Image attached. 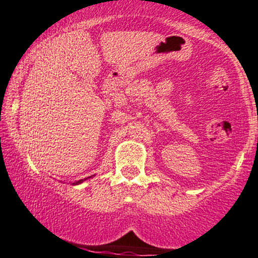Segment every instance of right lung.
Instances as JSON below:
<instances>
[{"label": "right lung", "mask_w": 258, "mask_h": 258, "mask_svg": "<svg viewBox=\"0 0 258 258\" xmlns=\"http://www.w3.org/2000/svg\"><path fill=\"white\" fill-rule=\"evenodd\" d=\"M90 177L92 176H89V177H87V179H90ZM87 179H84V180H78V181H76V182H73L72 185H79V183H82V182H84V181H86Z\"/></svg>", "instance_id": "1"}]
</instances>
